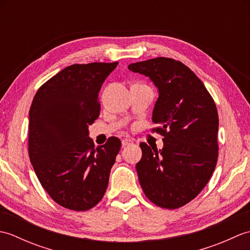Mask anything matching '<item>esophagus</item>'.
Listing matches in <instances>:
<instances>
[{
	"label": "esophagus",
	"instance_id": "obj_1",
	"mask_svg": "<svg viewBox=\"0 0 250 250\" xmlns=\"http://www.w3.org/2000/svg\"><path fill=\"white\" fill-rule=\"evenodd\" d=\"M131 144H133V142H132L131 140H122L121 141V145L122 147H126V146H130Z\"/></svg>",
	"mask_w": 250,
	"mask_h": 250
}]
</instances>
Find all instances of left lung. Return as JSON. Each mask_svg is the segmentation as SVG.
<instances>
[{
  "instance_id": "left-lung-1",
  "label": "left lung",
  "mask_w": 250,
  "mask_h": 250,
  "mask_svg": "<svg viewBox=\"0 0 250 250\" xmlns=\"http://www.w3.org/2000/svg\"><path fill=\"white\" fill-rule=\"evenodd\" d=\"M149 76L159 90L151 129L163 136L162 150L141 143L136 164L141 187L153 204L179 208L198 196L218 159V111L201 79L180 61L159 57L128 66Z\"/></svg>"
}]
</instances>
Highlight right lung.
Listing matches in <instances>:
<instances>
[{"instance_id":"obj_1","label":"right lung","mask_w":250,"mask_h":250,"mask_svg":"<svg viewBox=\"0 0 250 250\" xmlns=\"http://www.w3.org/2000/svg\"><path fill=\"white\" fill-rule=\"evenodd\" d=\"M118 62L63 68L37 90L30 107L28 151L41 185L56 203L83 211L102 200L121 142L94 147L88 125L99 118V92Z\"/></svg>"}]
</instances>
